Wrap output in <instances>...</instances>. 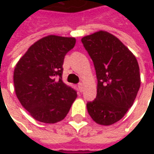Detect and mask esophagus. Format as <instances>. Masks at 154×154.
I'll return each instance as SVG.
<instances>
[{
	"label": "esophagus",
	"instance_id": "34e87169",
	"mask_svg": "<svg viewBox=\"0 0 154 154\" xmlns=\"http://www.w3.org/2000/svg\"><path fill=\"white\" fill-rule=\"evenodd\" d=\"M78 88H79V91H80V92H83V89H84V84H83V83H79V84H78Z\"/></svg>",
	"mask_w": 154,
	"mask_h": 154
}]
</instances>
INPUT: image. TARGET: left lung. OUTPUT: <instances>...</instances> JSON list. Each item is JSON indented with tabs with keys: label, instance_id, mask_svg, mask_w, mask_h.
<instances>
[{
	"label": "left lung",
	"instance_id": "1",
	"mask_svg": "<svg viewBox=\"0 0 154 154\" xmlns=\"http://www.w3.org/2000/svg\"><path fill=\"white\" fill-rule=\"evenodd\" d=\"M91 57L97 77V94L86 104L91 118L109 126L121 119L134 103L140 88L135 55L116 36L99 31L81 39Z\"/></svg>",
	"mask_w": 154,
	"mask_h": 154
}]
</instances>
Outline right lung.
Returning a JSON list of instances; mask_svg holds the SVG:
<instances>
[{
  "instance_id": "obj_1",
  "label": "right lung",
  "mask_w": 154,
  "mask_h": 154,
  "mask_svg": "<svg viewBox=\"0 0 154 154\" xmlns=\"http://www.w3.org/2000/svg\"><path fill=\"white\" fill-rule=\"evenodd\" d=\"M75 45L74 37L48 35L29 47L16 65V95L40 122L62 120L77 98V91L62 81L65 55Z\"/></svg>"
}]
</instances>
